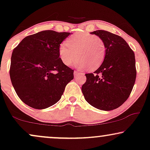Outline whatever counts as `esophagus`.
I'll list each match as a JSON object with an SVG mask.
<instances>
[{
	"label": "esophagus",
	"instance_id": "esophagus-1",
	"mask_svg": "<svg viewBox=\"0 0 150 150\" xmlns=\"http://www.w3.org/2000/svg\"><path fill=\"white\" fill-rule=\"evenodd\" d=\"M80 74H81V71H78V70H76V71H74V76L75 78L78 75ZM81 74H84L83 73H81Z\"/></svg>",
	"mask_w": 150,
	"mask_h": 150
}]
</instances>
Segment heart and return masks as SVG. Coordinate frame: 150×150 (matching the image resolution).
I'll list each match as a JSON object with an SVG mask.
<instances>
[{"label": "heart", "mask_w": 150, "mask_h": 150, "mask_svg": "<svg viewBox=\"0 0 150 150\" xmlns=\"http://www.w3.org/2000/svg\"><path fill=\"white\" fill-rule=\"evenodd\" d=\"M61 61L67 66L74 63L77 56L76 66L79 68L89 67L91 70L98 69L106 56V45L100 37L89 33H76L67 39L59 48Z\"/></svg>", "instance_id": "b5f03b06"}]
</instances>
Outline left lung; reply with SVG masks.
I'll list each match as a JSON object with an SVG mask.
<instances>
[{"label":"left lung","instance_id":"8db88e82","mask_svg":"<svg viewBox=\"0 0 150 150\" xmlns=\"http://www.w3.org/2000/svg\"><path fill=\"white\" fill-rule=\"evenodd\" d=\"M102 39L106 56L93 74H86L82 92L88 103L98 109L111 110L120 107L130 95L136 80L135 56L120 36L103 30L91 32Z\"/></svg>","mask_w":150,"mask_h":150}]
</instances>
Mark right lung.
Instances as JSON below:
<instances>
[{"label":"right lung","mask_w":150,"mask_h":150,"mask_svg":"<svg viewBox=\"0 0 150 150\" xmlns=\"http://www.w3.org/2000/svg\"><path fill=\"white\" fill-rule=\"evenodd\" d=\"M70 33L43 30L24 38L14 48L9 75L18 97L26 105L44 109L61 99L74 70L60 59L59 48Z\"/></svg>","instance_id":"add662e5"}]
</instances>
